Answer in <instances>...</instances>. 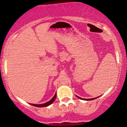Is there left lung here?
I'll use <instances>...</instances> for the list:
<instances>
[{
	"instance_id": "1",
	"label": "left lung",
	"mask_w": 127,
	"mask_h": 127,
	"mask_svg": "<svg viewBox=\"0 0 127 127\" xmlns=\"http://www.w3.org/2000/svg\"><path fill=\"white\" fill-rule=\"evenodd\" d=\"M77 96V97L78 98H79V99H81V100H94V99H96V98H97V97H99V96H98V97H97L92 98V99H83V98H81V97H79V96Z\"/></svg>"
}]
</instances>
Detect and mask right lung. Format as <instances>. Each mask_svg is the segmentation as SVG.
<instances>
[{"label":"right lung","mask_w":127,"mask_h":127,"mask_svg":"<svg viewBox=\"0 0 127 127\" xmlns=\"http://www.w3.org/2000/svg\"><path fill=\"white\" fill-rule=\"evenodd\" d=\"M56 93L55 96H53V97H52V99H50V100L49 101V102H46V103H43V104H31L32 106H35V107H47V106L50 105V104H52L53 103L54 101L56 99Z\"/></svg>","instance_id":"obj_1"}]
</instances>
